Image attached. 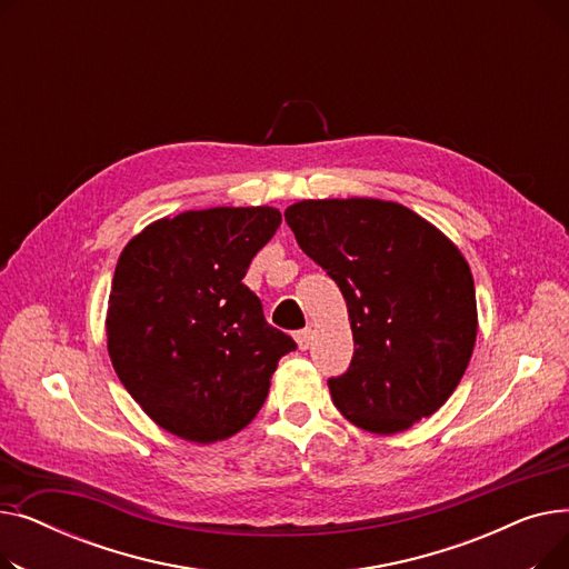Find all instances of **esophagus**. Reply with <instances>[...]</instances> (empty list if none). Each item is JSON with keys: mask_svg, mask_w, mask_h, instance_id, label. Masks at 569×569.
<instances>
[{"mask_svg": "<svg viewBox=\"0 0 569 569\" xmlns=\"http://www.w3.org/2000/svg\"><path fill=\"white\" fill-rule=\"evenodd\" d=\"M311 339H313L311 327H307V330H300V332L295 335V341H297V346H300V350H309V346H311Z\"/></svg>", "mask_w": 569, "mask_h": 569, "instance_id": "1", "label": "esophagus"}]
</instances>
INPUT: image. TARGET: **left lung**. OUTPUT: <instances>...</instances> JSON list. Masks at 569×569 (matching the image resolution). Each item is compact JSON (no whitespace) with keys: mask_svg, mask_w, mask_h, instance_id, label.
<instances>
[{"mask_svg":"<svg viewBox=\"0 0 569 569\" xmlns=\"http://www.w3.org/2000/svg\"><path fill=\"white\" fill-rule=\"evenodd\" d=\"M286 221L348 305L355 355L343 376L327 380L341 415L382 436L433 415L461 382L477 337L461 251L390 200H302Z\"/></svg>","mask_w":569,"mask_h":569,"instance_id":"left-lung-1","label":"left lung"}]
</instances>
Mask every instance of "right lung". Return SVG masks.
Listing matches in <instances>:
<instances>
[{"label": "right lung", "mask_w": 569, "mask_h": 569, "mask_svg": "<svg viewBox=\"0 0 569 569\" xmlns=\"http://www.w3.org/2000/svg\"><path fill=\"white\" fill-rule=\"evenodd\" d=\"M274 207H212L159 219L117 260L108 352L127 392L152 420L191 442L242 431L295 341L262 316L242 283L274 237Z\"/></svg>", "instance_id": "add662e5"}]
</instances>
